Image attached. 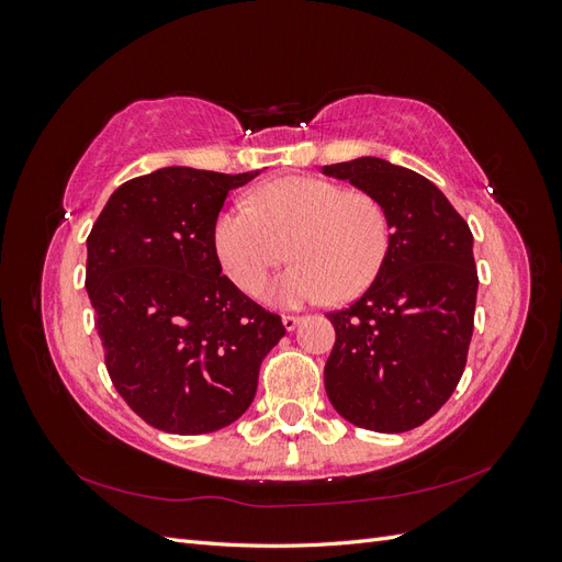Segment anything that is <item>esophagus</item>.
I'll return each instance as SVG.
<instances>
[{"label": "esophagus", "instance_id": "esophagus-1", "mask_svg": "<svg viewBox=\"0 0 562 562\" xmlns=\"http://www.w3.org/2000/svg\"><path fill=\"white\" fill-rule=\"evenodd\" d=\"M281 321H283V328H285L288 333H291V330H295V328L300 326L302 318H300V316H283Z\"/></svg>", "mask_w": 562, "mask_h": 562}]
</instances>
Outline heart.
Listing matches in <instances>:
<instances>
[{
  "mask_svg": "<svg viewBox=\"0 0 562 562\" xmlns=\"http://www.w3.org/2000/svg\"><path fill=\"white\" fill-rule=\"evenodd\" d=\"M288 255L293 265L265 288L281 307L330 295L351 300L378 279L391 246L382 203L361 190L291 176L271 180L215 217L217 262L244 293H258L271 267Z\"/></svg>",
  "mask_w": 562,
  "mask_h": 562,
  "instance_id": "1",
  "label": "heart"
}]
</instances>
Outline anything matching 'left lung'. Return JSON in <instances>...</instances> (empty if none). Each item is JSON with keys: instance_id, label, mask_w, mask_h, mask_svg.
<instances>
[{"instance_id": "left-lung-1", "label": "left lung", "mask_w": 562, "mask_h": 562, "mask_svg": "<svg viewBox=\"0 0 562 562\" xmlns=\"http://www.w3.org/2000/svg\"><path fill=\"white\" fill-rule=\"evenodd\" d=\"M375 196L391 225L378 279L330 312L335 347L323 368L335 411L361 429L411 431L436 415L462 378L479 271L473 234L424 176L378 157L323 166Z\"/></svg>"}]
</instances>
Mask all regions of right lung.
Segmentation results:
<instances>
[{"label": "right lung", "mask_w": 562, "mask_h": 562, "mask_svg": "<svg viewBox=\"0 0 562 562\" xmlns=\"http://www.w3.org/2000/svg\"><path fill=\"white\" fill-rule=\"evenodd\" d=\"M258 171L168 166L124 182L87 239V291L110 380L149 427L199 436L239 419L285 335L217 262L215 217Z\"/></svg>", "instance_id": "right-lung-1"}]
</instances>
